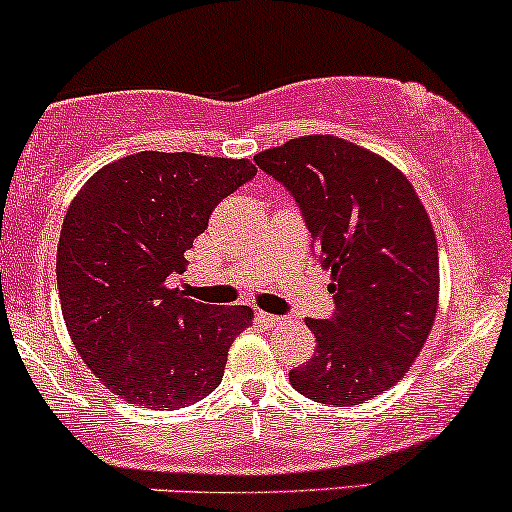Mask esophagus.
<instances>
[{"label":"esophagus","instance_id":"esophagus-1","mask_svg":"<svg viewBox=\"0 0 512 512\" xmlns=\"http://www.w3.org/2000/svg\"><path fill=\"white\" fill-rule=\"evenodd\" d=\"M256 319L261 321L263 326H268V329H273V326L283 324V317H275V314H266V312H256Z\"/></svg>","mask_w":512,"mask_h":512}]
</instances>
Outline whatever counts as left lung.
Returning a JSON list of instances; mask_svg holds the SVG:
<instances>
[{
  "mask_svg": "<svg viewBox=\"0 0 512 512\" xmlns=\"http://www.w3.org/2000/svg\"><path fill=\"white\" fill-rule=\"evenodd\" d=\"M254 159L295 195L336 300L331 319H304L317 350L290 384L329 406L387 392L438 312V241L421 198L394 164L333 135L295 137Z\"/></svg>",
  "mask_w": 512,
  "mask_h": 512,
  "instance_id": "8db88e82",
  "label": "left lung"
}]
</instances>
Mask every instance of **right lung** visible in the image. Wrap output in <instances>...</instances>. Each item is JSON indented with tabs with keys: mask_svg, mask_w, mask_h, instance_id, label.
Masks as SVG:
<instances>
[{
	"mask_svg": "<svg viewBox=\"0 0 512 512\" xmlns=\"http://www.w3.org/2000/svg\"><path fill=\"white\" fill-rule=\"evenodd\" d=\"M254 176L249 159L137 152L74 195L57 244L62 317L86 367L128 404L176 411L222 382L254 312L195 302L171 275L215 205Z\"/></svg>",
	"mask_w": 512,
	"mask_h": 512,
	"instance_id": "add662e5",
	"label": "right lung"
}]
</instances>
